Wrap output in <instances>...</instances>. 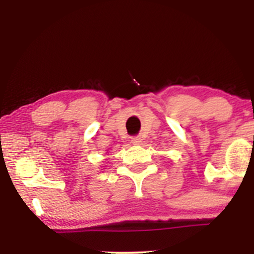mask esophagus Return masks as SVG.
I'll list each match as a JSON object with an SVG mask.
<instances>
[{
  "instance_id": "1",
  "label": "esophagus",
  "mask_w": 254,
  "mask_h": 254,
  "mask_svg": "<svg viewBox=\"0 0 254 254\" xmlns=\"http://www.w3.org/2000/svg\"><path fill=\"white\" fill-rule=\"evenodd\" d=\"M130 142L133 144H135V145H137V144H140V143H142V138L140 137V136H135V137H131V140H130Z\"/></svg>"
}]
</instances>
